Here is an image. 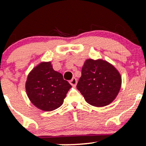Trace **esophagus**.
<instances>
[{"mask_svg":"<svg viewBox=\"0 0 146 146\" xmlns=\"http://www.w3.org/2000/svg\"><path fill=\"white\" fill-rule=\"evenodd\" d=\"M69 83L71 84L73 86H76L77 83H78V81H77V80L75 78H73L71 79V80H70L69 81Z\"/></svg>","mask_w":146,"mask_h":146,"instance_id":"obj_1","label":"esophagus"}]
</instances>
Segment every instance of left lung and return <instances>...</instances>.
<instances>
[{"label":"left lung","mask_w":146,"mask_h":146,"mask_svg":"<svg viewBox=\"0 0 146 146\" xmlns=\"http://www.w3.org/2000/svg\"><path fill=\"white\" fill-rule=\"evenodd\" d=\"M121 86V75L113 65L101 59H88L82 68L77 88L87 103L102 107L115 100Z\"/></svg>","instance_id":"8db88e82"}]
</instances>
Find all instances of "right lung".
<instances>
[{"label":"right lung","mask_w":146,"mask_h":146,"mask_svg":"<svg viewBox=\"0 0 146 146\" xmlns=\"http://www.w3.org/2000/svg\"><path fill=\"white\" fill-rule=\"evenodd\" d=\"M71 85L54 71L51 62H42L27 76V94L35 106L44 111H52L62 105Z\"/></svg>","instance_id":"add662e5"}]
</instances>
